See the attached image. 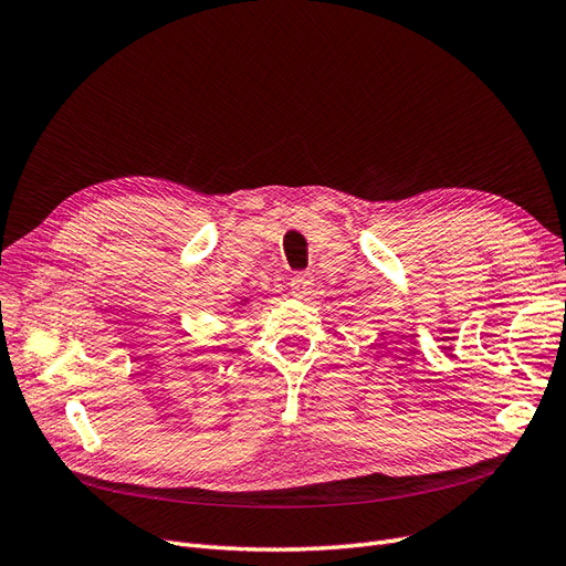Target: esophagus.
<instances>
[{"label":"esophagus","instance_id":"34e87169","mask_svg":"<svg viewBox=\"0 0 566 566\" xmlns=\"http://www.w3.org/2000/svg\"><path fill=\"white\" fill-rule=\"evenodd\" d=\"M289 291L294 296H307L310 291H312V277L307 275V272H298V275H294L291 277V282H289Z\"/></svg>","mask_w":566,"mask_h":566}]
</instances>
